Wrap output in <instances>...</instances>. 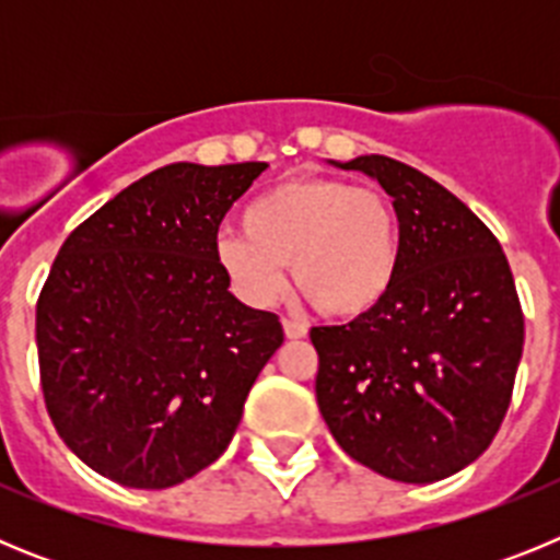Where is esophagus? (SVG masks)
<instances>
[{
  "label": "esophagus",
  "mask_w": 560,
  "mask_h": 560,
  "mask_svg": "<svg viewBox=\"0 0 560 560\" xmlns=\"http://www.w3.org/2000/svg\"><path fill=\"white\" fill-rule=\"evenodd\" d=\"M283 334L289 336V339H305V336H308V328H305L303 323L291 319V316H283Z\"/></svg>",
  "instance_id": "obj_1"
}]
</instances>
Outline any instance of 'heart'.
Here are the masks:
<instances>
[{
  "label": "heart",
  "mask_w": 560,
  "mask_h": 560,
  "mask_svg": "<svg viewBox=\"0 0 560 560\" xmlns=\"http://www.w3.org/2000/svg\"><path fill=\"white\" fill-rule=\"evenodd\" d=\"M241 224L215 237V264L257 308L283 294L289 264L308 303L339 319L375 311L398 280L400 221L375 187L300 176L255 196Z\"/></svg>",
  "instance_id": "b5f03b06"
}]
</instances>
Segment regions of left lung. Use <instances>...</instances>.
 <instances>
[{"instance_id": "1", "label": "left lung", "mask_w": 560, "mask_h": 560, "mask_svg": "<svg viewBox=\"0 0 560 560\" xmlns=\"http://www.w3.org/2000/svg\"><path fill=\"white\" fill-rule=\"evenodd\" d=\"M341 167L393 196L404 255L378 308L311 328L316 404L336 443L381 477H452L511 407L524 348L513 271L497 235L420 171L378 153Z\"/></svg>"}]
</instances>
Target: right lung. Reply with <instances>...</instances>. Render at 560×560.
Returning <instances> with one entry per match:
<instances>
[{"instance_id": "obj_1", "label": "right lung", "mask_w": 560, "mask_h": 560, "mask_svg": "<svg viewBox=\"0 0 560 560\" xmlns=\"http://www.w3.org/2000/svg\"><path fill=\"white\" fill-rule=\"evenodd\" d=\"M266 162L148 173L69 232L36 303L44 407L92 471L171 488L224 454L283 325L230 294L226 210Z\"/></svg>"}]
</instances>
